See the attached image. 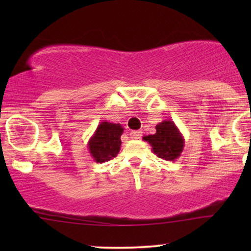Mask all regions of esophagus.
I'll use <instances>...</instances> for the list:
<instances>
[{"mask_svg":"<svg viewBox=\"0 0 251 251\" xmlns=\"http://www.w3.org/2000/svg\"><path fill=\"white\" fill-rule=\"evenodd\" d=\"M142 131H132L131 133H129V137H131L132 139H140V138H142Z\"/></svg>","mask_w":251,"mask_h":251,"instance_id":"1","label":"esophagus"}]
</instances>
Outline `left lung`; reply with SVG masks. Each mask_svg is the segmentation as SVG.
I'll list each match as a JSON object with an SVG mask.
<instances>
[{
    "instance_id": "obj_1",
    "label": "left lung",
    "mask_w": 251,
    "mask_h": 251,
    "mask_svg": "<svg viewBox=\"0 0 251 251\" xmlns=\"http://www.w3.org/2000/svg\"><path fill=\"white\" fill-rule=\"evenodd\" d=\"M155 133L143 138L152 146V152L158 158L175 162L184 149V137L172 120H164L155 126Z\"/></svg>"
}]
</instances>
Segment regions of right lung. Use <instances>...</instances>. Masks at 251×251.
I'll return each mask as SVG.
<instances>
[{
  "label": "right lung",
  "instance_id": "right-lung-1",
  "mask_svg": "<svg viewBox=\"0 0 251 251\" xmlns=\"http://www.w3.org/2000/svg\"><path fill=\"white\" fill-rule=\"evenodd\" d=\"M124 127L120 124L101 122L88 140V151L94 162L106 163L119 153Z\"/></svg>",
  "mask_w": 251,
  "mask_h": 251
}]
</instances>
